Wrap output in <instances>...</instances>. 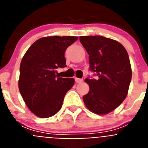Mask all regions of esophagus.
Wrapping results in <instances>:
<instances>
[{"instance_id":"esophagus-1","label":"esophagus","mask_w":148,"mask_h":148,"mask_svg":"<svg viewBox=\"0 0 148 148\" xmlns=\"http://www.w3.org/2000/svg\"><path fill=\"white\" fill-rule=\"evenodd\" d=\"M83 78H75V82H76L77 83H82V82H83Z\"/></svg>"}]
</instances>
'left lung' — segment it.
Masks as SVG:
<instances>
[{
    "instance_id": "left-lung-1",
    "label": "left lung",
    "mask_w": 148,
    "mask_h": 148,
    "mask_svg": "<svg viewBox=\"0 0 148 148\" xmlns=\"http://www.w3.org/2000/svg\"><path fill=\"white\" fill-rule=\"evenodd\" d=\"M89 55L93 76L88 77L90 91L83 96L87 108L95 114H107L117 108L127 95L132 70L127 52L119 42L101 35L80 36Z\"/></svg>"
}]
</instances>
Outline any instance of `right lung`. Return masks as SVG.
Wrapping results in <instances>:
<instances>
[{
  "mask_svg": "<svg viewBox=\"0 0 148 148\" xmlns=\"http://www.w3.org/2000/svg\"><path fill=\"white\" fill-rule=\"evenodd\" d=\"M75 36H52L37 40L22 58L18 87L29 109L40 118H49L61 110L74 78H61L56 69L66 66L64 53Z\"/></svg>",
  "mask_w": 148,
  "mask_h": 148,
  "instance_id": "obj_1",
  "label": "right lung"
}]
</instances>
